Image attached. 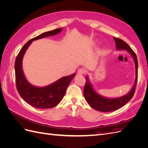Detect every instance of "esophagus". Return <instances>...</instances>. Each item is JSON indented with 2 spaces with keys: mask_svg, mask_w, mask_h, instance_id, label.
Segmentation results:
<instances>
[{
  "mask_svg": "<svg viewBox=\"0 0 148 148\" xmlns=\"http://www.w3.org/2000/svg\"><path fill=\"white\" fill-rule=\"evenodd\" d=\"M84 73H85V70L84 69H82V68L79 69V70L77 71V73L79 75H83Z\"/></svg>",
  "mask_w": 148,
  "mask_h": 148,
  "instance_id": "1",
  "label": "esophagus"
}]
</instances>
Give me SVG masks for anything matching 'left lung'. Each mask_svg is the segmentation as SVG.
Masks as SVG:
<instances>
[{
	"label": "left lung",
	"mask_w": 148,
	"mask_h": 148,
	"mask_svg": "<svg viewBox=\"0 0 148 148\" xmlns=\"http://www.w3.org/2000/svg\"><path fill=\"white\" fill-rule=\"evenodd\" d=\"M114 39L115 42L117 50H126L132 56L135 64L136 77L135 83L129 92L123 96L116 98H108L100 95L94 89L88 76L85 77L86 78V84H85L84 88V96L85 99L89 106L92 107L94 109L103 112H112L119 109L126 104L130 100H131L134 95V93H135L138 80V64L135 53L129 46L128 44L123 41V40L115 37H114Z\"/></svg>",
	"instance_id": "1"
}]
</instances>
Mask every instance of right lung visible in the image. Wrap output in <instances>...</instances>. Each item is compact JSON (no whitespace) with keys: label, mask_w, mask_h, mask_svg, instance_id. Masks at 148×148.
Returning <instances> with one entry per match:
<instances>
[{"label":"right lung","mask_w":148,"mask_h":148,"mask_svg":"<svg viewBox=\"0 0 148 148\" xmlns=\"http://www.w3.org/2000/svg\"><path fill=\"white\" fill-rule=\"evenodd\" d=\"M62 30V28L56 29L42 33L31 39L22 47L16 58L15 70L17 91L20 96L28 104L35 108L44 109L56 106L63 99L66 88L71 79L75 77V74L62 77L53 83L44 87L33 86L25 78L22 69V61L24 54L33 41L56 35L61 32Z\"/></svg>","instance_id":"right-lung-1"}]
</instances>
